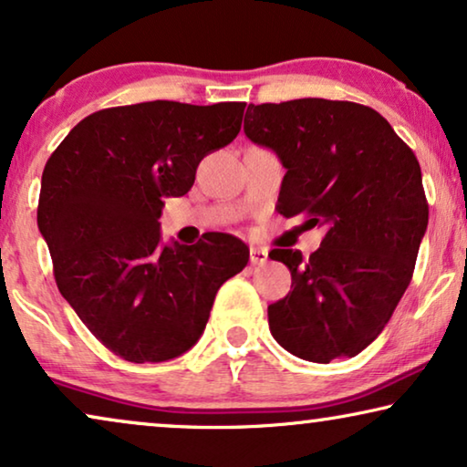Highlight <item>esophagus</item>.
Listing matches in <instances>:
<instances>
[{
  "label": "esophagus",
  "instance_id": "esophagus-1",
  "mask_svg": "<svg viewBox=\"0 0 467 467\" xmlns=\"http://www.w3.org/2000/svg\"><path fill=\"white\" fill-rule=\"evenodd\" d=\"M267 261V251L259 246H251V264L253 265H264Z\"/></svg>",
  "mask_w": 467,
  "mask_h": 467
}]
</instances>
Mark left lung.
<instances>
[{
  "label": "left lung",
  "instance_id": "left-lung-1",
  "mask_svg": "<svg viewBox=\"0 0 467 467\" xmlns=\"http://www.w3.org/2000/svg\"><path fill=\"white\" fill-rule=\"evenodd\" d=\"M244 133L285 165L278 213L325 232L310 257L270 253L293 289L267 306L272 336L306 361L359 355L410 285L430 221L417 157L385 117L355 101L251 104Z\"/></svg>",
  "mask_w": 467,
  "mask_h": 467
}]
</instances>
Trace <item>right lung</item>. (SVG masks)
<instances>
[{"mask_svg":"<svg viewBox=\"0 0 467 467\" xmlns=\"http://www.w3.org/2000/svg\"><path fill=\"white\" fill-rule=\"evenodd\" d=\"M244 108L165 99L106 108L82 119L44 165L37 227L57 286L120 359L187 353L216 291L248 264L234 235L161 246L159 232L165 197L193 187L202 159L240 133Z\"/></svg>","mask_w":467,"mask_h":467,"instance_id":"obj_1","label":"right lung"}]
</instances>
